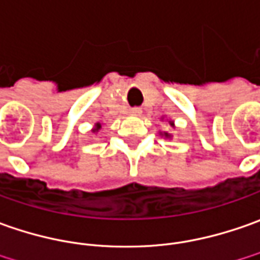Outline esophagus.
I'll use <instances>...</instances> for the list:
<instances>
[{"label":"esophagus","instance_id":"esophagus-1","mask_svg":"<svg viewBox=\"0 0 260 260\" xmlns=\"http://www.w3.org/2000/svg\"><path fill=\"white\" fill-rule=\"evenodd\" d=\"M131 113H132V115H139V113H141V108H132V109H131Z\"/></svg>","mask_w":260,"mask_h":260}]
</instances>
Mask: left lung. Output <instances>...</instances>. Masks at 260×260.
I'll use <instances>...</instances> for the list:
<instances>
[{"instance_id":"8db88e82","label":"left lung","mask_w":260,"mask_h":260,"mask_svg":"<svg viewBox=\"0 0 260 260\" xmlns=\"http://www.w3.org/2000/svg\"><path fill=\"white\" fill-rule=\"evenodd\" d=\"M166 137H168V134H166Z\"/></svg>"}]
</instances>
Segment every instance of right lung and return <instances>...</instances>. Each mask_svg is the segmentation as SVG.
Masks as SVG:
<instances>
[{"label": "right lung", "mask_w": 260, "mask_h": 260, "mask_svg": "<svg viewBox=\"0 0 260 260\" xmlns=\"http://www.w3.org/2000/svg\"><path fill=\"white\" fill-rule=\"evenodd\" d=\"M99 128H101V123H96V128H94L93 131H98V129H99Z\"/></svg>", "instance_id": "add662e5"}]
</instances>
